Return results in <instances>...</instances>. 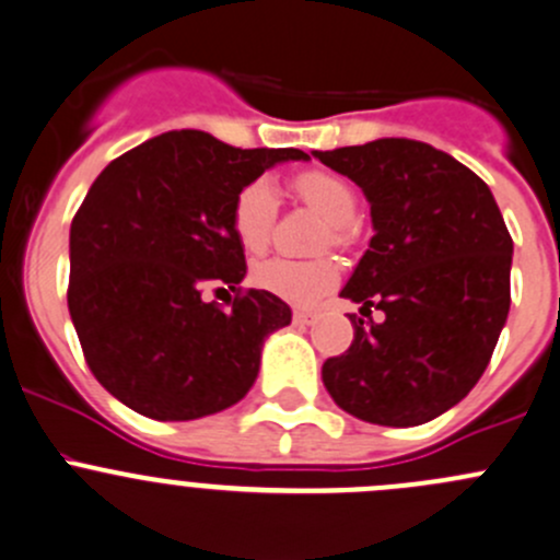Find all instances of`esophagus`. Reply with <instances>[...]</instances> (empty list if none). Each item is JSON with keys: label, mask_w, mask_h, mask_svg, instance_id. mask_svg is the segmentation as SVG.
I'll return each mask as SVG.
<instances>
[{"label": "esophagus", "mask_w": 560, "mask_h": 560, "mask_svg": "<svg viewBox=\"0 0 560 560\" xmlns=\"http://www.w3.org/2000/svg\"><path fill=\"white\" fill-rule=\"evenodd\" d=\"M293 320H296L299 326H313V323L318 320V313H315V310H293Z\"/></svg>", "instance_id": "1"}]
</instances>
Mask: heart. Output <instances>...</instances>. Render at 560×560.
Returning a JSON list of instances; mask_svg holds the SVG:
<instances>
[{
    "label": "heart",
    "mask_w": 560,
    "mask_h": 560,
    "mask_svg": "<svg viewBox=\"0 0 560 560\" xmlns=\"http://www.w3.org/2000/svg\"><path fill=\"white\" fill-rule=\"evenodd\" d=\"M299 199L313 207L328 221V234L323 242L342 247L348 242V226L355 215V194L342 177L331 172H304L293 183ZM275 215H278V191L267 177L247 183L232 205V232L240 247L250 256L267 250L272 237ZM339 280V267L334 258H269L258 264L253 282L261 291L272 293L291 304H315L323 293L331 291Z\"/></svg>",
    "instance_id": "b5f03b06"
}]
</instances>
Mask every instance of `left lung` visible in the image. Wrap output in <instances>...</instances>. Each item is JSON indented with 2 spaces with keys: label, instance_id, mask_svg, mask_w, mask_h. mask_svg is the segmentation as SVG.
I'll list each match as a JSON object with an SVG mask.
<instances>
[{
  "label": "left lung",
  "instance_id": "obj_1",
  "mask_svg": "<svg viewBox=\"0 0 560 560\" xmlns=\"http://www.w3.org/2000/svg\"><path fill=\"white\" fill-rule=\"evenodd\" d=\"M369 201L374 237L339 296L380 310L353 320L348 353L323 364L345 412L420 425L458 405L491 361L510 313L512 237L491 188L451 153L383 137L313 151Z\"/></svg>",
  "mask_w": 560,
  "mask_h": 560
}]
</instances>
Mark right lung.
I'll list each match as a JSON object with an SVG mask.
<instances>
[{"label":"right lung","mask_w":560,"mask_h":560,"mask_svg":"<svg viewBox=\"0 0 560 560\" xmlns=\"http://www.w3.org/2000/svg\"><path fill=\"white\" fill-rule=\"evenodd\" d=\"M282 161L310 155L166 131L109 161L85 194L69 229V315L94 377L135 412L196 420L256 383L264 339L291 307L250 288L221 310L205 288L245 280L232 205Z\"/></svg>","instance_id":"right-lung-1"}]
</instances>
